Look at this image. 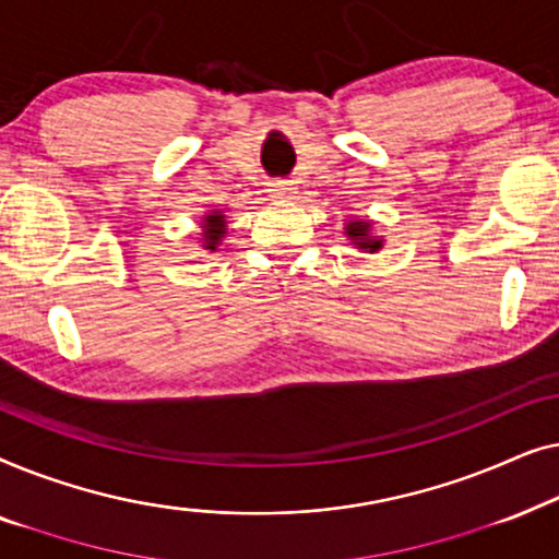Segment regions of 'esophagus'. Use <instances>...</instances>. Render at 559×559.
Segmentation results:
<instances>
[{
  "mask_svg": "<svg viewBox=\"0 0 559 559\" xmlns=\"http://www.w3.org/2000/svg\"><path fill=\"white\" fill-rule=\"evenodd\" d=\"M295 182L293 180H272L270 182V195L272 198H293L295 195Z\"/></svg>",
  "mask_w": 559,
  "mask_h": 559,
  "instance_id": "34e87169",
  "label": "esophagus"
}]
</instances>
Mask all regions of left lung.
I'll list each match as a JSON object with an SVG mask.
<instances>
[{
  "mask_svg": "<svg viewBox=\"0 0 559 559\" xmlns=\"http://www.w3.org/2000/svg\"><path fill=\"white\" fill-rule=\"evenodd\" d=\"M369 226H371V224H366V221H354V224L346 226V228H348L346 234L350 236V239H354V243H358V249L377 251V249H381V241H379V239H371Z\"/></svg>",
  "mask_w": 559,
  "mask_h": 559,
  "instance_id": "obj_1",
  "label": "left lung"
}]
</instances>
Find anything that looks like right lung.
<instances>
[{
  "label": "right lung",
  "instance_id": "right-lung-1",
  "mask_svg": "<svg viewBox=\"0 0 559 559\" xmlns=\"http://www.w3.org/2000/svg\"><path fill=\"white\" fill-rule=\"evenodd\" d=\"M205 231H203V236H205V249H216L218 247V239L221 236L226 234V228H224V216H218V211L213 213V216H209L205 218Z\"/></svg>",
  "mask_w": 559,
  "mask_h": 559
}]
</instances>
